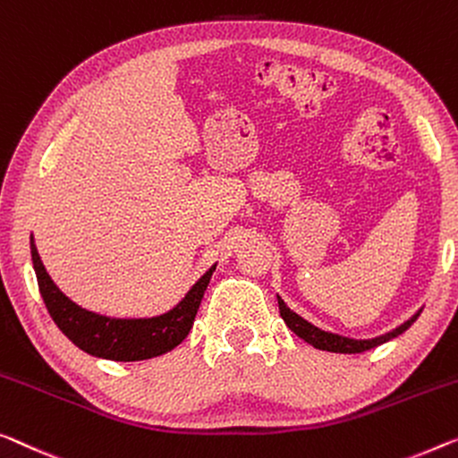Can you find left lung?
Returning a JSON list of instances; mask_svg holds the SVG:
<instances>
[{"mask_svg": "<svg viewBox=\"0 0 458 458\" xmlns=\"http://www.w3.org/2000/svg\"><path fill=\"white\" fill-rule=\"evenodd\" d=\"M277 304H279V315H282L284 323L290 327L292 331L296 333L300 339H304L306 344H310L312 347H317V350H325V352H333V353H361L366 350H372V347L386 344V341H391L393 337L401 335V333H405L409 327L415 323V318L420 317L418 310L415 315L405 320L403 325H399L397 329L385 333V335L380 337H374V339H350V337H344V335H335V333H329V331H323L315 327L309 320L302 318L300 315H296L294 310H290L288 306L282 298L277 296Z\"/></svg>", "mask_w": 458, "mask_h": 458, "instance_id": "left-lung-1", "label": "left lung"}]
</instances>
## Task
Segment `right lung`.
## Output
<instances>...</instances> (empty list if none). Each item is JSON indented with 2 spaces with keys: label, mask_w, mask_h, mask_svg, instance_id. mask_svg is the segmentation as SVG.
<instances>
[{
  "label": "right lung",
  "mask_w": 458,
  "mask_h": 458,
  "mask_svg": "<svg viewBox=\"0 0 458 458\" xmlns=\"http://www.w3.org/2000/svg\"><path fill=\"white\" fill-rule=\"evenodd\" d=\"M30 255L40 296L61 333L81 352L114 361L149 360L182 344V339L189 335L191 327H193L201 298L216 271V265L209 267V271L199 277V282L187 292V296L173 310L164 312L160 317L111 318L81 309L53 284L40 261L34 241H30Z\"/></svg>",
  "instance_id": "add662e5"
}]
</instances>
